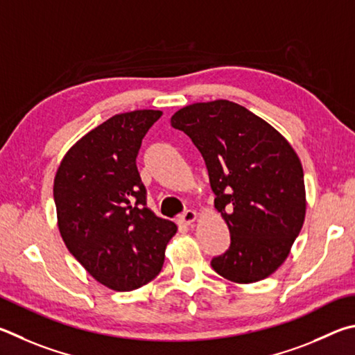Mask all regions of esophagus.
Returning a JSON list of instances; mask_svg holds the SVG:
<instances>
[{
	"instance_id": "esophagus-1",
	"label": "esophagus",
	"mask_w": 355,
	"mask_h": 355,
	"mask_svg": "<svg viewBox=\"0 0 355 355\" xmlns=\"http://www.w3.org/2000/svg\"><path fill=\"white\" fill-rule=\"evenodd\" d=\"M196 218H198V214L195 212V210H187V212L182 215V218L179 220V225H181V226H191L196 221Z\"/></svg>"
}]
</instances>
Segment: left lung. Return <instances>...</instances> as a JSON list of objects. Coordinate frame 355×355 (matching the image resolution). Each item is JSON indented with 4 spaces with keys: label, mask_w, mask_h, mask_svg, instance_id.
<instances>
[{
    "label": "left lung",
    "mask_w": 355,
    "mask_h": 355,
    "mask_svg": "<svg viewBox=\"0 0 355 355\" xmlns=\"http://www.w3.org/2000/svg\"><path fill=\"white\" fill-rule=\"evenodd\" d=\"M171 126L202 154L215 209L231 232V246L212 268L235 284L271 276L306 220L304 171L293 146L263 118L227 99L185 105Z\"/></svg>",
    "instance_id": "left-lung-1"
}]
</instances>
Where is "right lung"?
<instances>
[{
    "label": "right lung",
    "instance_id": "1",
    "mask_svg": "<svg viewBox=\"0 0 355 355\" xmlns=\"http://www.w3.org/2000/svg\"><path fill=\"white\" fill-rule=\"evenodd\" d=\"M162 110L114 115L68 149L54 176L58 227L85 271L115 291L159 275L178 226L146 207L135 157Z\"/></svg>",
    "mask_w": 355,
    "mask_h": 355
}]
</instances>
